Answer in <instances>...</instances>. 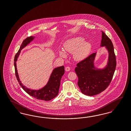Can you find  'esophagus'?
I'll use <instances>...</instances> for the list:
<instances>
[{
    "label": "esophagus",
    "instance_id": "esophagus-1",
    "mask_svg": "<svg viewBox=\"0 0 131 131\" xmlns=\"http://www.w3.org/2000/svg\"><path fill=\"white\" fill-rule=\"evenodd\" d=\"M70 70V68L69 67H65V71H69Z\"/></svg>",
    "mask_w": 131,
    "mask_h": 131
}]
</instances>
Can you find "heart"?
I'll return each instance as SVG.
<instances>
[{"mask_svg":"<svg viewBox=\"0 0 131 131\" xmlns=\"http://www.w3.org/2000/svg\"><path fill=\"white\" fill-rule=\"evenodd\" d=\"M84 41V39L81 37L70 39L64 43V50L67 52L73 53V57L75 60H83L87 57L91 48L90 43ZM64 52L63 50L59 51L60 56L66 57V53Z\"/></svg>","mask_w":131,"mask_h":131,"instance_id":"1","label":"heart"}]
</instances>
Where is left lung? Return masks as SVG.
Listing matches in <instances>:
<instances>
[{
  "label": "left lung",
  "instance_id": "8db88e82",
  "mask_svg": "<svg viewBox=\"0 0 131 131\" xmlns=\"http://www.w3.org/2000/svg\"><path fill=\"white\" fill-rule=\"evenodd\" d=\"M101 47H105L108 53L107 65L103 69L96 68L94 60L96 52L78 63L75 69L78 77V84L81 92L94 96L104 91L110 84L115 72L116 62L113 46L111 39L102 31Z\"/></svg>",
  "mask_w": 131,
  "mask_h": 131
}]
</instances>
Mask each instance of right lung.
<instances>
[{
  "label": "right lung",
  "instance_id": "right-lung-1",
  "mask_svg": "<svg viewBox=\"0 0 131 131\" xmlns=\"http://www.w3.org/2000/svg\"><path fill=\"white\" fill-rule=\"evenodd\" d=\"M35 37L30 36L26 38L23 42L18 52L16 54L14 59V66L15 70V75L19 85L25 92L33 97L38 99L48 101L53 99L58 95L60 85V81L63 75L64 74L65 70L63 66L54 69L50 75L49 81L47 84L42 88L39 90H32L28 88L24 85L19 78L17 68V61L20 51L33 40Z\"/></svg>",
  "mask_w": 131,
  "mask_h": 131
}]
</instances>
